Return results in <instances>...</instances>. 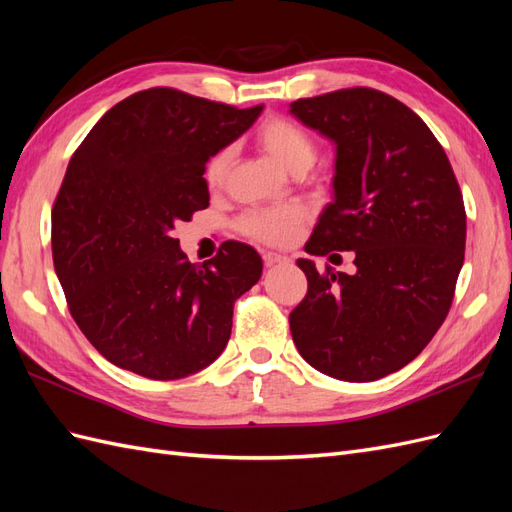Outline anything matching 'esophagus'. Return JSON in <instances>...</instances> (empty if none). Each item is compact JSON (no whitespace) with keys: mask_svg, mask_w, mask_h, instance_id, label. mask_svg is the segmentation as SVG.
Segmentation results:
<instances>
[{"mask_svg":"<svg viewBox=\"0 0 512 512\" xmlns=\"http://www.w3.org/2000/svg\"><path fill=\"white\" fill-rule=\"evenodd\" d=\"M262 260H265L267 267H273V265H277V262H286L288 258L282 254H275V252H265L262 254Z\"/></svg>","mask_w":512,"mask_h":512,"instance_id":"1","label":"esophagus"}]
</instances>
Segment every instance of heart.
Masks as SVG:
<instances>
[{
  "label": "heart",
  "instance_id": "b5f03b06",
  "mask_svg": "<svg viewBox=\"0 0 512 512\" xmlns=\"http://www.w3.org/2000/svg\"><path fill=\"white\" fill-rule=\"evenodd\" d=\"M260 147L284 164L292 173L307 170L316 160V141L299 123L286 117H269L260 123L256 132ZM235 147H222L213 153L205 166V181L209 188H220L226 181ZM303 220V209L297 205L282 207H258L247 209L237 220L241 235L267 245H286L294 239Z\"/></svg>",
  "mask_w": 512,
  "mask_h": 512
}]
</instances>
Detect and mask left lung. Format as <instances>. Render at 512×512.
<instances>
[{
    "label": "left lung",
    "mask_w": 512,
    "mask_h": 512,
    "mask_svg": "<svg viewBox=\"0 0 512 512\" xmlns=\"http://www.w3.org/2000/svg\"><path fill=\"white\" fill-rule=\"evenodd\" d=\"M290 111L337 145L335 200L305 252H354L348 275L299 258L305 299L290 312L303 359L371 382L416 359L451 309L466 252V207L453 166L412 108L371 87L301 98Z\"/></svg>",
    "instance_id": "1"
}]
</instances>
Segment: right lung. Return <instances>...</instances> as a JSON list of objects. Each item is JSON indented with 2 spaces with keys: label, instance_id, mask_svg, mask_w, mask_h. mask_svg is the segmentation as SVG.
<instances>
[{
  "label": "right lung",
  "instance_id": "1",
  "mask_svg": "<svg viewBox=\"0 0 512 512\" xmlns=\"http://www.w3.org/2000/svg\"><path fill=\"white\" fill-rule=\"evenodd\" d=\"M260 111L151 87L104 113L72 153L53 205V262L74 322L106 361L177 380L226 348L232 307L262 260L224 241L194 267L170 230L209 207L207 160Z\"/></svg>",
  "mask_w": 512,
  "mask_h": 512
}]
</instances>
